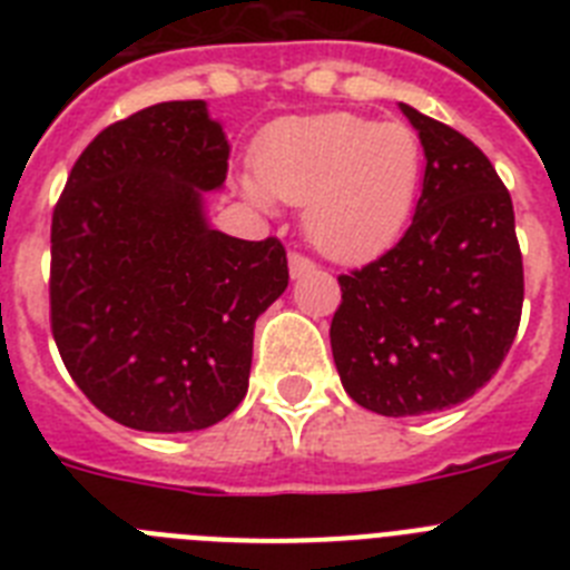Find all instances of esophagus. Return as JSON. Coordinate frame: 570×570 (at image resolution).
I'll list each match as a JSON object with an SVG mask.
<instances>
[{
	"instance_id": "obj_1",
	"label": "esophagus",
	"mask_w": 570,
	"mask_h": 570,
	"mask_svg": "<svg viewBox=\"0 0 570 570\" xmlns=\"http://www.w3.org/2000/svg\"><path fill=\"white\" fill-rule=\"evenodd\" d=\"M288 268H291V279H299V276H305L308 271H314V259H308L305 254H291L288 256Z\"/></svg>"
}]
</instances>
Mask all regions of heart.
<instances>
[{
  "instance_id": "obj_1",
  "label": "heart",
  "mask_w": 570,
  "mask_h": 570,
  "mask_svg": "<svg viewBox=\"0 0 570 570\" xmlns=\"http://www.w3.org/2000/svg\"><path fill=\"white\" fill-rule=\"evenodd\" d=\"M422 183V142L405 122L360 114L279 119L259 136L254 174L239 176L250 205H305L302 225L331 259L362 262L405 230Z\"/></svg>"
}]
</instances>
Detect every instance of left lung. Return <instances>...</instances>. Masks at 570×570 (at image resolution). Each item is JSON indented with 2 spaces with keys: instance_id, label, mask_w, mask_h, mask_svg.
Wrapping results in <instances>:
<instances>
[{
  "instance_id": "obj_1",
  "label": "left lung",
  "mask_w": 570,
  "mask_h": 570,
  "mask_svg": "<svg viewBox=\"0 0 570 570\" xmlns=\"http://www.w3.org/2000/svg\"><path fill=\"white\" fill-rule=\"evenodd\" d=\"M425 179L411 228L362 271L340 276L331 351L342 387L382 416L471 400L502 365L522 316V254L511 194L460 130L411 105Z\"/></svg>"
}]
</instances>
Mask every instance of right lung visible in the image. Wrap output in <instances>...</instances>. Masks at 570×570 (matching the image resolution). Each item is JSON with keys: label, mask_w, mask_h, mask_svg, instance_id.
<instances>
[{"label": "right lung", "mask_w": 570, "mask_h": 570, "mask_svg": "<svg viewBox=\"0 0 570 570\" xmlns=\"http://www.w3.org/2000/svg\"><path fill=\"white\" fill-rule=\"evenodd\" d=\"M230 145L203 99L159 102L82 150L50 225V331L68 374L134 431L216 425L248 394L256 316L288 288L282 242L208 225Z\"/></svg>", "instance_id": "1"}]
</instances>
